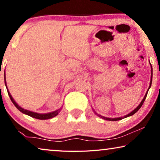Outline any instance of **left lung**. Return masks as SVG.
Instances as JSON below:
<instances>
[{"label": "left lung", "mask_w": 160, "mask_h": 160, "mask_svg": "<svg viewBox=\"0 0 160 160\" xmlns=\"http://www.w3.org/2000/svg\"><path fill=\"white\" fill-rule=\"evenodd\" d=\"M151 65V64H150ZM151 68H152V77H151V81H150V85H149V87H148V90H147V92H146V95H145V96H144V98H143V99L142 100V101L141 102V103H140L138 106H137V108H135L134 110H133L132 112H130V113H128V115H126V116H124V117H118V118H108V117H102V116H101V115H100V114H98V113H96L95 111H94V112H95V113L97 116H98V117H100V118H102V119H105V120H108V121H118V120H121V119H124V118H126V117H130V116H132L133 114H135V113L137 112L139 110L140 108H141V107L142 106V105L143 104V102H144V101H145V99H146V96H147V94H148V89H150V87H151V86H152V65H151Z\"/></svg>", "instance_id": "obj_1"}]
</instances>
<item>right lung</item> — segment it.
Wrapping results in <instances>:
<instances>
[{
    "label": "right lung",
    "mask_w": 160,
    "mask_h": 160,
    "mask_svg": "<svg viewBox=\"0 0 160 160\" xmlns=\"http://www.w3.org/2000/svg\"><path fill=\"white\" fill-rule=\"evenodd\" d=\"M4 80H5V85L6 87V89H7L8 96H9L10 99H11V100H12V102H13V103H14V106H16V108L18 109L19 111H21L22 113H25V114H26V115H28V116H30V117H31L32 118H35V119H52V118L56 117V116L59 113V112L60 111L61 108H60V109H58V110L53 111V112H50V113H36V112H32V111L26 110V109H24V108H22V107L19 106V105L17 104L16 102H15V100L13 99L12 96L11 95L9 91H8V89L7 88V86H6V77H5V78H4Z\"/></svg>",
    "instance_id": "add662e5"
}]
</instances>
